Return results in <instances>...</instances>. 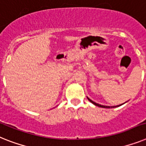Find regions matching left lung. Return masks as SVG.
Segmentation results:
<instances>
[{
	"instance_id": "obj_1",
	"label": "left lung",
	"mask_w": 146,
	"mask_h": 146,
	"mask_svg": "<svg viewBox=\"0 0 146 146\" xmlns=\"http://www.w3.org/2000/svg\"><path fill=\"white\" fill-rule=\"evenodd\" d=\"M87 98H88V100H89V101H90V102H91V103H92V104H95V105L98 106V107H100V108H117V107H119V106L121 105V104H120V105L112 106V107H110V106H104V105H101V104H99L96 103V102H94L93 101H92V100H91V99H90V98H88V97H87Z\"/></svg>"
}]
</instances>
